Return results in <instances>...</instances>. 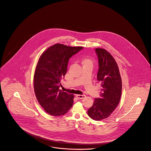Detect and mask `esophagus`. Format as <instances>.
<instances>
[{
	"instance_id": "34e87169",
	"label": "esophagus",
	"mask_w": 151,
	"mask_h": 151,
	"mask_svg": "<svg viewBox=\"0 0 151 151\" xmlns=\"http://www.w3.org/2000/svg\"><path fill=\"white\" fill-rule=\"evenodd\" d=\"M76 96L77 97L78 99H83V98H84L86 97V95H76Z\"/></svg>"
}]
</instances>
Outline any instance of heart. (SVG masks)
Masks as SVG:
<instances>
[{
  "mask_svg": "<svg viewBox=\"0 0 151 151\" xmlns=\"http://www.w3.org/2000/svg\"><path fill=\"white\" fill-rule=\"evenodd\" d=\"M80 62L83 67H87V66L93 67V59L90 58H88L87 56H83L81 58Z\"/></svg>",
  "mask_w": 151,
  "mask_h": 151,
  "instance_id": "heart-1",
  "label": "heart"
}]
</instances>
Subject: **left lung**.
<instances>
[{
	"instance_id": "obj_1",
	"label": "left lung",
	"mask_w": 151,
	"mask_h": 151,
	"mask_svg": "<svg viewBox=\"0 0 151 151\" xmlns=\"http://www.w3.org/2000/svg\"><path fill=\"white\" fill-rule=\"evenodd\" d=\"M99 62L97 81L101 85L100 97L95 98L88 115L95 121L108 118L119 102L122 93V80L116 62L111 55L103 48H96Z\"/></svg>"
}]
</instances>
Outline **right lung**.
Masks as SVG:
<instances>
[{
  "label": "right lung",
  "instance_id": "right-lung-1",
  "mask_svg": "<svg viewBox=\"0 0 151 151\" xmlns=\"http://www.w3.org/2000/svg\"><path fill=\"white\" fill-rule=\"evenodd\" d=\"M83 48L56 44L38 59L33 79L35 95L41 106L51 116H63L73 105L74 95L59 90V87L66 74L69 59Z\"/></svg>",
  "mask_w": 151,
  "mask_h": 151
}]
</instances>
